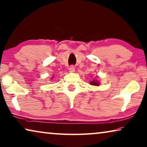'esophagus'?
Returning <instances> with one entry per match:
<instances>
[{
  "mask_svg": "<svg viewBox=\"0 0 147 147\" xmlns=\"http://www.w3.org/2000/svg\"><path fill=\"white\" fill-rule=\"evenodd\" d=\"M69 72H71V73H73L75 71V68L73 66V65H71V67L69 68Z\"/></svg>",
  "mask_w": 147,
  "mask_h": 147,
  "instance_id": "esophagus-1",
  "label": "esophagus"
}]
</instances>
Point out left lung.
Instances as JSON below:
<instances>
[{"mask_svg":"<svg viewBox=\"0 0 147 147\" xmlns=\"http://www.w3.org/2000/svg\"><path fill=\"white\" fill-rule=\"evenodd\" d=\"M90 84L95 85V86H98V85H99V82H98L97 80H93L90 82Z\"/></svg>","mask_w":147,"mask_h":147,"instance_id":"8db88e82","label":"left lung"}]
</instances>
